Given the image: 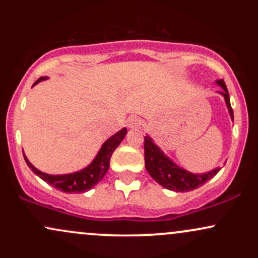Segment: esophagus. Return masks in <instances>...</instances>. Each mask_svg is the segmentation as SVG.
Segmentation results:
<instances>
[{
  "label": "esophagus",
  "mask_w": 258,
  "mask_h": 258,
  "mask_svg": "<svg viewBox=\"0 0 258 258\" xmlns=\"http://www.w3.org/2000/svg\"><path fill=\"white\" fill-rule=\"evenodd\" d=\"M126 125H127V127H128V128H131V130L138 128V127H139V119L137 116H136V115H131V116L127 119Z\"/></svg>",
  "instance_id": "1"
}]
</instances>
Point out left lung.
I'll return each instance as SVG.
<instances>
[{
	"label": "left lung",
	"instance_id": "8db88e82",
	"mask_svg": "<svg viewBox=\"0 0 258 258\" xmlns=\"http://www.w3.org/2000/svg\"><path fill=\"white\" fill-rule=\"evenodd\" d=\"M215 84L222 88L217 93L223 97L230 119L234 121L233 109L230 106L229 93H228L226 84L222 79L215 81ZM144 160H146L148 173L152 176V178L155 179L161 186L168 190L176 191V193L190 191L199 188L205 184L207 180L214 178L221 170L220 167H215L214 170L204 173L189 172L185 168L176 164L172 159L168 158L149 135H146L144 137Z\"/></svg>",
	"mask_w": 258,
	"mask_h": 258
}]
</instances>
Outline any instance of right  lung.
Instances as JSON below:
<instances>
[{
  "label": "right lung",
  "instance_id": "right-lung-1",
  "mask_svg": "<svg viewBox=\"0 0 258 258\" xmlns=\"http://www.w3.org/2000/svg\"><path fill=\"white\" fill-rule=\"evenodd\" d=\"M47 79H48V76L40 78L36 82H35L34 86L37 85L38 82L44 81V80ZM127 128L123 127V128H121L119 132H116L115 135H112L111 137H109L104 143L102 144L98 153L96 154L94 159L92 160L87 166L72 173L49 174L42 172V171L38 170V168L35 167L34 165L29 161V159L26 158L25 154L24 159L32 172L40 177V178L44 180L46 183L54 186L58 190L64 191V193H86V191L91 190L93 186L98 184L100 180L103 179V177L105 176L106 171L109 170V166H110V158L112 153H114V150L119 147V144L122 142V139L125 138Z\"/></svg>",
  "mask_w": 258,
  "mask_h": 258
}]
</instances>
